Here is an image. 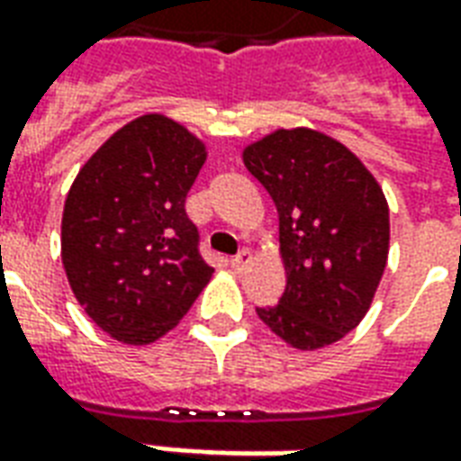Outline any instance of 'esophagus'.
Returning a JSON list of instances; mask_svg holds the SVG:
<instances>
[{
    "label": "esophagus",
    "instance_id": "34e87169",
    "mask_svg": "<svg viewBox=\"0 0 461 461\" xmlns=\"http://www.w3.org/2000/svg\"><path fill=\"white\" fill-rule=\"evenodd\" d=\"M251 259H254V254H251L249 249H241L240 254L231 259V267H234V269H244V267H249Z\"/></svg>",
    "mask_w": 461,
    "mask_h": 461
}]
</instances>
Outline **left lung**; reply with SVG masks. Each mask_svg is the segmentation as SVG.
<instances>
[{"label":"left lung","mask_w":461,"mask_h":461,"mask_svg":"<svg viewBox=\"0 0 461 461\" xmlns=\"http://www.w3.org/2000/svg\"><path fill=\"white\" fill-rule=\"evenodd\" d=\"M279 212L286 289L257 309L281 340L319 350L356 329L373 303L390 247V210L377 180L343 142L279 128L241 152Z\"/></svg>","instance_id":"obj_1"}]
</instances>
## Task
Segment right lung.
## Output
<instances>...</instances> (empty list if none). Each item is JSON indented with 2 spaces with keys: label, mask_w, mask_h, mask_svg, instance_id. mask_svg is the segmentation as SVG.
Wrapping results in <instances>:
<instances>
[{
  "label": "right lung",
  "mask_w": 461,
  "mask_h": 461,
  "mask_svg": "<svg viewBox=\"0 0 461 461\" xmlns=\"http://www.w3.org/2000/svg\"><path fill=\"white\" fill-rule=\"evenodd\" d=\"M207 160L204 142L167 115L115 131L66 194L61 259L95 326L125 346L172 330L210 284L185 197Z\"/></svg>",
  "instance_id": "right-lung-1"
}]
</instances>
